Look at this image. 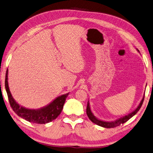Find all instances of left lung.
Returning <instances> with one entry per match:
<instances>
[{
	"label": "left lung",
	"instance_id": "8db88e82",
	"mask_svg": "<svg viewBox=\"0 0 153 153\" xmlns=\"http://www.w3.org/2000/svg\"><path fill=\"white\" fill-rule=\"evenodd\" d=\"M136 50L137 51L138 53H140V51H139L138 49H136ZM144 97H145V94H143V98H142V99H141V100L140 101L138 106H137L136 108L134 111H132L131 113H130L127 115H125V116H123V117L119 118V119H117V120H115L114 121H103V120H100L97 117H95L94 114H93L92 111L91 110L90 104H89V100L88 101V105H87V108H86V114H87L89 120H90L93 123H94L96 124V125L102 126V127H105V128H114V127H116V126H120L121 124L125 123V122H126L128 120H129L130 118L132 117L134 115L136 114V113L140 109L141 105H142L143 100H144Z\"/></svg>",
	"mask_w": 153,
	"mask_h": 153
}]
</instances>
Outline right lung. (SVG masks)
Returning <instances> with one entry per match:
<instances>
[{
    "label": "right lung",
    "instance_id": "right-lung-1",
    "mask_svg": "<svg viewBox=\"0 0 153 153\" xmlns=\"http://www.w3.org/2000/svg\"><path fill=\"white\" fill-rule=\"evenodd\" d=\"M8 69H7L5 78V88L8 100L13 110L19 116L33 123L45 124L55 120L62 111L67 97L69 93L62 95L54 99L47 105L38 109H30L21 106L13 99L10 91L8 81Z\"/></svg>",
    "mask_w": 153,
    "mask_h": 153
}]
</instances>
